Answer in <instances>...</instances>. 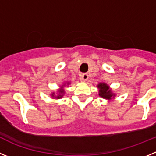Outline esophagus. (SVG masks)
I'll return each instance as SVG.
<instances>
[{"label": "esophagus", "instance_id": "obj_1", "mask_svg": "<svg viewBox=\"0 0 156 156\" xmlns=\"http://www.w3.org/2000/svg\"><path fill=\"white\" fill-rule=\"evenodd\" d=\"M80 78L83 82H85L88 80V74L87 73H81L80 74Z\"/></svg>", "mask_w": 156, "mask_h": 156}]
</instances>
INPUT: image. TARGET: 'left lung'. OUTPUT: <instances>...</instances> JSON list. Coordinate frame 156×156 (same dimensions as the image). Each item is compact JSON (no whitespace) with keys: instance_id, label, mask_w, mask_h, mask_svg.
<instances>
[{"instance_id":"obj_1","label":"left lung","mask_w":156,"mask_h":156,"mask_svg":"<svg viewBox=\"0 0 156 156\" xmlns=\"http://www.w3.org/2000/svg\"><path fill=\"white\" fill-rule=\"evenodd\" d=\"M98 87L99 88V95L101 97H102L103 98L111 99V98L114 96L111 90H108L109 87L106 83H99Z\"/></svg>"}]
</instances>
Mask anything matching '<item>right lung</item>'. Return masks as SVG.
Here are the masks:
<instances>
[{
  "mask_svg": "<svg viewBox=\"0 0 156 156\" xmlns=\"http://www.w3.org/2000/svg\"><path fill=\"white\" fill-rule=\"evenodd\" d=\"M63 93H64V90H59V94L58 95V96H56V98H62V97ZM52 96H54V94H52Z\"/></svg>",
  "mask_w": 156,
  "mask_h": 156,
  "instance_id": "right-lung-1",
  "label": "right lung"
}]
</instances>
